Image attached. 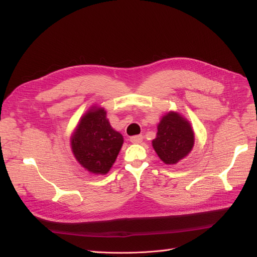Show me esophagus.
<instances>
[{"label": "esophagus", "instance_id": "34e87169", "mask_svg": "<svg viewBox=\"0 0 257 257\" xmlns=\"http://www.w3.org/2000/svg\"><path fill=\"white\" fill-rule=\"evenodd\" d=\"M130 142L132 144H141L143 142V136L142 135H136V136H132L130 138Z\"/></svg>", "mask_w": 257, "mask_h": 257}]
</instances>
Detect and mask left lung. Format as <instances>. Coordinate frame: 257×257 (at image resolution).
I'll use <instances>...</instances> for the list:
<instances>
[{
  "label": "left lung",
  "mask_w": 257,
  "mask_h": 257,
  "mask_svg": "<svg viewBox=\"0 0 257 257\" xmlns=\"http://www.w3.org/2000/svg\"><path fill=\"white\" fill-rule=\"evenodd\" d=\"M194 142L195 136L190 121L179 112L168 111L158 124V133L152 141V147L165 164L174 165L188 157Z\"/></svg>",
  "instance_id": "1"
}]
</instances>
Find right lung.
<instances>
[{"label": "right lung", "instance_id": "right-lung-1", "mask_svg": "<svg viewBox=\"0 0 257 257\" xmlns=\"http://www.w3.org/2000/svg\"><path fill=\"white\" fill-rule=\"evenodd\" d=\"M123 145V136L113 130L103 107L92 106L77 124L71 136L76 161L89 173L106 175Z\"/></svg>", "mask_w": 257, "mask_h": 257}]
</instances>
